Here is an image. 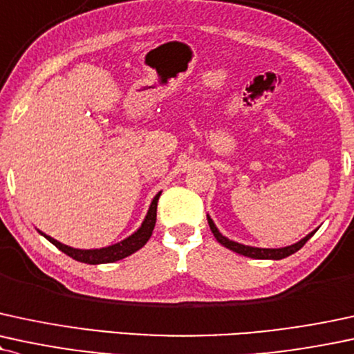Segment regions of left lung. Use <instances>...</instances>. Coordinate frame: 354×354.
Listing matches in <instances>:
<instances>
[{
  "instance_id": "1",
  "label": "left lung",
  "mask_w": 354,
  "mask_h": 354,
  "mask_svg": "<svg viewBox=\"0 0 354 354\" xmlns=\"http://www.w3.org/2000/svg\"><path fill=\"white\" fill-rule=\"evenodd\" d=\"M207 224H209L211 231H212V234H214V237L218 239L219 244L227 247L229 250H234V252L245 255V257H250V259H270V261H280V259H285V257H288V255L295 254L297 250H300L301 247L305 245V242L308 241L315 232H317V229H315L313 232H310L308 236H305L304 239H300L299 242H295V244H292V245L279 247V249H263V247L244 245V244H239V242H234L231 239H227V237L223 236V234L219 232V229L216 227L214 221L211 219L209 214H207Z\"/></svg>"
}]
</instances>
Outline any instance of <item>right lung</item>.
<instances>
[{
	"label": "right lung",
	"mask_w": 354,
	"mask_h": 354,
	"mask_svg": "<svg viewBox=\"0 0 354 354\" xmlns=\"http://www.w3.org/2000/svg\"><path fill=\"white\" fill-rule=\"evenodd\" d=\"M160 194L153 198V201L150 204V209H148L147 216H145L142 225H140L136 231L131 234V236L127 237L117 244L109 245V247H102V249H74V247L62 244V242L53 239V237L48 236V234L41 232V236H44L50 244H54L59 250H62L64 254H67L69 257L74 259V261L84 262V263H91V266H97V263H110V262H117L120 259H125L136 252L138 249L147 244L148 239L151 237L153 229H155V223H156V206H158V199Z\"/></svg>",
	"instance_id": "right-lung-1"
}]
</instances>
